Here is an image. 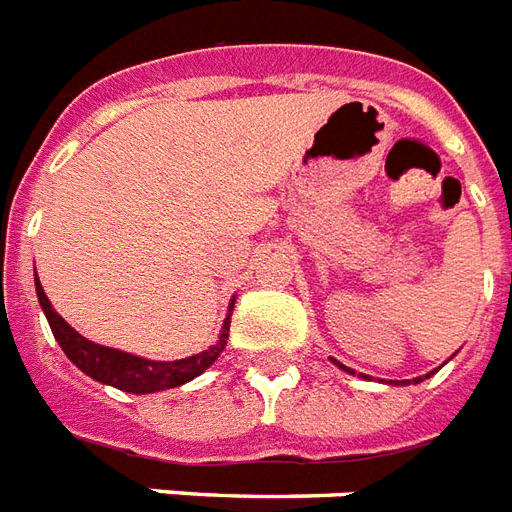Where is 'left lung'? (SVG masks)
<instances>
[{
  "label": "left lung",
  "instance_id": "obj_1",
  "mask_svg": "<svg viewBox=\"0 0 512 512\" xmlns=\"http://www.w3.org/2000/svg\"><path fill=\"white\" fill-rule=\"evenodd\" d=\"M339 366H342V363H339ZM342 369H347V366H342ZM415 382H420V377H418V380H415Z\"/></svg>",
  "mask_w": 512,
  "mask_h": 512
}]
</instances>
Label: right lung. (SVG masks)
I'll use <instances>...</instances> for the list:
<instances>
[{"mask_svg":"<svg viewBox=\"0 0 512 512\" xmlns=\"http://www.w3.org/2000/svg\"><path fill=\"white\" fill-rule=\"evenodd\" d=\"M34 285H37V298H40V306H43L45 317H48V325H51V331H54L56 342L64 350V355L83 374H89L92 380L113 385L119 391L154 393L165 391V388H179L184 382L195 380L198 374L206 372L208 366L217 361L219 352L225 350L227 336H230V314H227L222 333H219V342L214 347H208V350H203L200 355H192V358H181V361H146V358H138V355H130V352L111 350V347H102V344L83 339L81 333L73 331L54 312L48 295L40 287V279H34Z\"/></svg>","mask_w":512,"mask_h":512,"instance_id":"1","label":"right lung"}]
</instances>
